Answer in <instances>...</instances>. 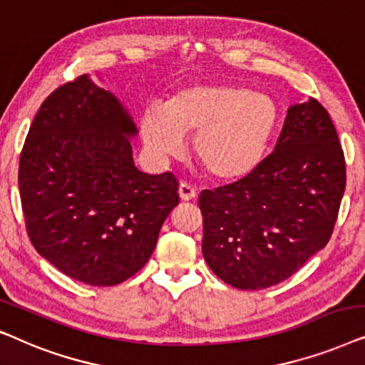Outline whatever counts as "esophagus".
I'll return each mask as SVG.
<instances>
[{
    "label": "esophagus",
    "mask_w": 365,
    "mask_h": 365,
    "mask_svg": "<svg viewBox=\"0 0 365 365\" xmlns=\"http://www.w3.org/2000/svg\"><path fill=\"white\" fill-rule=\"evenodd\" d=\"M178 195H180V198H182L183 202L195 200V198H197V190L192 185H188V183L182 182L178 185Z\"/></svg>",
    "instance_id": "1"
}]
</instances>
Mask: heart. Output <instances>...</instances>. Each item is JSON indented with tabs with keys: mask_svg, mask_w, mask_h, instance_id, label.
<instances>
[{
	"mask_svg": "<svg viewBox=\"0 0 365 365\" xmlns=\"http://www.w3.org/2000/svg\"><path fill=\"white\" fill-rule=\"evenodd\" d=\"M279 123L270 95L213 81L187 85L165 106H148L140 118L143 143L155 157H177L195 135L193 155L208 177L233 182L254 172Z\"/></svg>",
	"mask_w": 365,
	"mask_h": 365,
	"instance_id": "1",
	"label": "heart"
}]
</instances>
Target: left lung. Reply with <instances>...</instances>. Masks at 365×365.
I'll use <instances>...</instances> for the list:
<instances>
[{
    "label": "left lung",
    "mask_w": 365,
    "mask_h": 365,
    "mask_svg": "<svg viewBox=\"0 0 365 365\" xmlns=\"http://www.w3.org/2000/svg\"><path fill=\"white\" fill-rule=\"evenodd\" d=\"M344 190L346 160L327 110L314 98L290 106L254 172L200 193L205 262L242 290L289 279L327 245Z\"/></svg>",
    "instance_id": "1"
}]
</instances>
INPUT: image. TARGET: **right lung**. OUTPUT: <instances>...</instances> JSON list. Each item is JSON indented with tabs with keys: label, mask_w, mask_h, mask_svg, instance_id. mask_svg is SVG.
<instances>
[{
	"label": "right lung",
	"mask_w": 365,
	"mask_h": 365,
	"mask_svg": "<svg viewBox=\"0 0 365 365\" xmlns=\"http://www.w3.org/2000/svg\"><path fill=\"white\" fill-rule=\"evenodd\" d=\"M135 135L116 96L83 75L43 101L24 142L18 185L28 237L83 284L110 287L137 274L178 205L175 175L135 167Z\"/></svg>",
	"instance_id": "add662e5"
}]
</instances>
